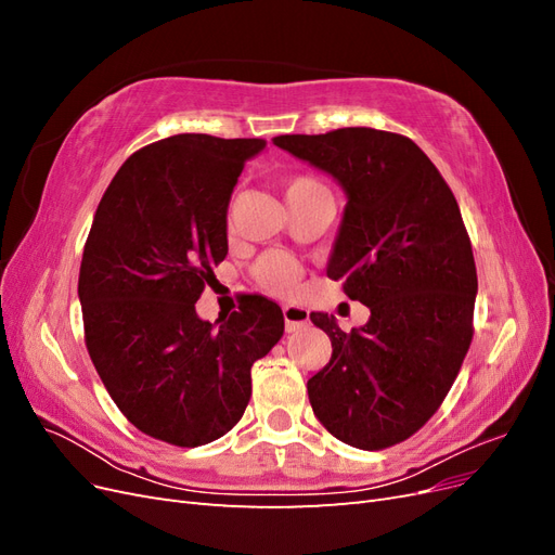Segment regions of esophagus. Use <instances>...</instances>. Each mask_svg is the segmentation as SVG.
Returning a JSON list of instances; mask_svg holds the SVG:
<instances>
[{"instance_id": "1", "label": "esophagus", "mask_w": 555, "mask_h": 555, "mask_svg": "<svg viewBox=\"0 0 555 555\" xmlns=\"http://www.w3.org/2000/svg\"><path fill=\"white\" fill-rule=\"evenodd\" d=\"M282 314H284V328H287V333L304 328L310 322L308 308H300V306H284Z\"/></svg>"}]
</instances>
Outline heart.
<instances>
[{
    "label": "heart",
    "mask_w": 555,
    "mask_h": 555,
    "mask_svg": "<svg viewBox=\"0 0 555 555\" xmlns=\"http://www.w3.org/2000/svg\"><path fill=\"white\" fill-rule=\"evenodd\" d=\"M322 188L317 180L312 178H292L287 184H284V196H296L306 190H314ZM257 280L261 287H266L268 292L287 296L294 294L298 282H300V266L287 257V255H266L259 263H257Z\"/></svg>",
    "instance_id": "1"
}]
</instances>
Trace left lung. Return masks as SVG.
Returning a JSON list of instances; mask_svg holds the SVG:
<instances>
[{
	"instance_id": "obj_1",
	"label": "left lung",
	"mask_w": 555,
	"mask_h": 555,
	"mask_svg": "<svg viewBox=\"0 0 555 555\" xmlns=\"http://www.w3.org/2000/svg\"><path fill=\"white\" fill-rule=\"evenodd\" d=\"M273 143L343 188L326 275L371 310L349 333L333 314H310L333 345L308 379L314 416L357 449L398 444L438 412L473 340L477 268L456 198L400 133L345 127Z\"/></svg>"
}]
</instances>
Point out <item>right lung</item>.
Returning <instances> with one entry per match:
<instances>
[{
	"label": "right lung",
	"mask_w": 555,
	"mask_h": 555,
	"mask_svg": "<svg viewBox=\"0 0 555 555\" xmlns=\"http://www.w3.org/2000/svg\"><path fill=\"white\" fill-rule=\"evenodd\" d=\"M263 147L176 133L133 153L96 208L78 275L86 343L115 405L150 438H222L247 408L251 365L284 333L261 296L215 324L194 306L229 251L231 192Z\"/></svg>",
	"instance_id": "1"
}]
</instances>
